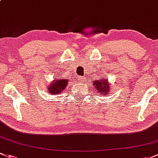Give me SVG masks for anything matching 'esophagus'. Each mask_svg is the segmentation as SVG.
Masks as SVG:
<instances>
[{"label": "esophagus", "instance_id": "1", "mask_svg": "<svg viewBox=\"0 0 158 158\" xmlns=\"http://www.w3.org/2000/svg\"><path fill=\"white\" fill-rule=\"evenodd\" d=\"M78 81L80 82H84L85 81V77H81V76H79L78 77Z\"/></svg>", "mask_w": 158, "mask_h": 158}]
</instances>
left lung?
<instances>
[{
    "mask_svg": "<svg viewBox=\"0 0 158 158\" xmlns=\"http://www.w3.org/2000/svg\"><path fill=\"white\" fill-rule=\"evenodd\" d=\"M94 87L100 96L109 95L110 93V84L108 80L101 77L100 80H96L94 82Z\"/></svg>",
    "mask_w": 158,
    "mask_h": 158,
    "instance_id": "1",
    "label": "left lung"
}]
</instances>
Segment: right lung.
Here are the masks:
<instances>
[{
	"instance_id": "add662e5",
	"label": "right lung",
	"mask_w": 158,
	"mask_h": 158,
	"mask_svg": "<svg viewBox=\"0 0 158 158\" xmlns=\"http://www.w3.org/2000/svg\"><path fill=\"white\" fill-rule=\"evenodd\" d=\"M68 81L65 78H55L48 86V92L52 95L61 94L68 85Z\"/></svg>"
}]
</instances>
